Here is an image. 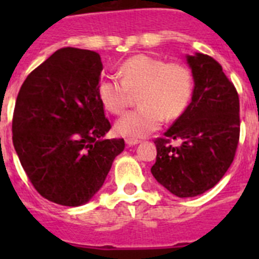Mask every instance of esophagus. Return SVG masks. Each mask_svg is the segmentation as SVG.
<instances>
[{"label":"esophagus","mask_w":259,"mask_h":259,"mask_svg":"<svg viewBox=\"0 0 259 259\" xmlns=\"http://www.w3.org/2000/svg\"><path fill=\"white\" fill-rule=\"evenodd\" d=\"M139 143H140V140H137V139H127V140H125V144H127L128 146H134Z\"/></svg>","instance_id":"obj_1"}]
</instances>
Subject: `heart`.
Wrapping results in <instances>:
<instances>
[{
    "mask_svg": "<svg viewBox=\"0 0 259 259\" xmlns=\"http://www.w3.org/2000/svg\"><path fill=\"white\" fill-rule=\"evenodd\" d=\"M119 76H106L97 88L102 106L113 114H122L139 92L135 109L115 123L120 136L141 139L157 131L163 122L179 118L193 93V76L187 66L148 54L132 56L119 67Z\"/></svg>",
    "mask_w": 259,
    "mask_h": 259,
    "instance_id": "1",
    "label": "heart"
}]
</instances>
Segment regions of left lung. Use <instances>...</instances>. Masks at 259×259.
Returning <instances> with one entry per match:
<instances>
[{
  "label": "left lung",
  "mask_w": 259,
  "mask_h": 259,
  "mask_svg": "<svg viewBox=\"0 0 259 259\" xmlns=\"http://www.w3.org/2000/svg\"><path fill=\"white\" fill-rule=\"evenodd\" d=\"M194 79L192 101L163 137L154 140L157 159L152 174L180 198L212 188L236 154L240 139L237 91L218 62L207 54L187 57ZM178 140L179 146H172Z\"/></svg>",
  "instance_id": "obj_1"
}]
</instances>
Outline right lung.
Segmentation results:
<instances>
[{"label": "right lung", "instance_id": "add662e5", "mask_svg": "<svg viewBox=\"0 0 259 259\" xmlns=\"http://www.w3.org/2000/svg\"><path fill=\"white\" fill-rule=\"evenodd\" d=\"M100 54L62 48L20 87L13 144L29 182L63 206L88 202L102 187L123 139L104 140L111 128L98 98Z\"/></svg>", "mask_w": 259, "mask_h": 259}]
</instances>
